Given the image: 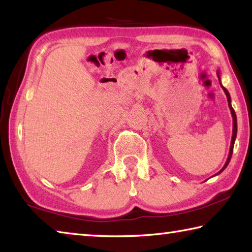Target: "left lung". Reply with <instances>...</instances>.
Here are the masks:
<instances>
[{"label": "left lung", "instance_id": "8db88e82", "mask_svg": "<svg viewBox=\"0 0 252 252\" xmlns=\"http://www.w3.org/2000/svg\"><path fill=\"white\" fill-rule=\"evenodd\" d=\"M217 75H218L219 78V82H220V85L221 88H222L223 92L225 93V95H227V100H228V105H229V109H230V112H231V116H232V121H233V129H232V138H231V144H230V150H229V156H228V159L227 161H225V163L223 165V168L220 170V171L218 173H216L215 176H217V174H219L223 171V170L228 167L229 162L230 160H231V157H232V152H233V146H234V141H236V138H237V116H236V112H234V110L232 109V105H231V97H230V94L227 89H225L222 84H221V81H220V72L218 70V72H217Z\"/></svg>", "mask_w": 252, "mask_h": 252}]
</instances>
